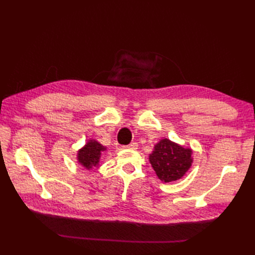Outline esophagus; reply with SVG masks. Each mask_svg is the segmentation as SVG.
Listing matches in <instances>:
<instances>
[{
	"label": "esophagus",
	"instance_id": "1",
	"mask_svg": "<svg viewBox=\"0 0 255 255\" xmlns=\"http://www.w3.org/2000/svg\"><path fill=\"white\" fill-rule=\"evenodd\" d=\"M124 148H127V149H137V148H138V144H137V142H131L130 144L125 145Z\"/></svg>",
	"mask_w": 255,
	"mask_h": 255
}]
</instances>
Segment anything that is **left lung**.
I'll list each match as a JSON object with an SVG mask.
<instances>
[{"label":"left lung","mask_w":255,"mask_h":255,"mask_svg":"<svg viewBox=\"0 0 255 255\" xmlns=\"http://www.w3.org/2000/svg\"><path fill=\"white\" fill-rule=\"evenodd\" d=\"M149 161L162 182L177 181L184 176L193 163L192 149L184 148L165 138L154 145Z\"/></svg>","instance_id":"8db88e82"}]
</instances>
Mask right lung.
Masks as SVG:
<instances>
[{"label": "right lung", "instance_id": "right-lung-1", "mask_svg": "<svg viewBox=\"0 0 255 255\" xmlns=\"http://www.w3.org/2000/svg\"><path fill=\"white\" fill-rule=\"evenodd\" d=\"M106 150L104 145L97 142L94 139H90L82 149L78 151V162L85 169H92L100 163L103 152Z\"/></svg>", "mask_w": 255, "mask_h": 255}]
</instances>
